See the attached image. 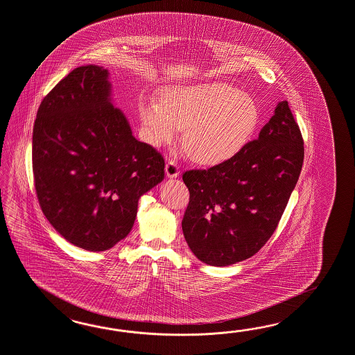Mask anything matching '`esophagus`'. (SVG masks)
I'll return each mask as SVG.
<instances>
[{"label": "esophagus", "mask_w": 355, "mask_h": 355, "mask_svg": "<svg viewBox=\"0 0 355 355\" xmlns=\"http://www.w3.org/2000/svg\"><path fill=\"white\" fill-rule=\"evenodd\" d=\"M165 174L168 178H175L180 175V166L174 160H169L165 165Z\"/></svg>", "instance_id": "1"}]
</instances>
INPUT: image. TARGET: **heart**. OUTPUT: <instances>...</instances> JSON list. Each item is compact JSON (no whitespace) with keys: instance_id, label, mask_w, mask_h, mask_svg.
I'll return each mask as SVG.
<instances>
[{"instance_id":"heart-1","label":"heart","mask_w":355,"mask_h":355,"mask_svg":"<svg viewBox=\"0 0 355 355\" xmlns=\"http://www.w3.org/2000/svg\"><path fill=\"white\" fill-rule=\"evenodd\" d=\"M147 142L172 144L183 130V146L200 165L223 164L239 155L259 124L255 100L239 88L211 82L165 89L162 103L139 105Z\"/></svg>"}]
</instances>
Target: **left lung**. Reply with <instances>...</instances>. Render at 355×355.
Here are the masks:
<instances>
[{
  "mask_svg": "<svg viewBox=\"0 0 355 355\" xmlns=\"http://www.w3.org/2000/svg\"><path fill=\"white\" fill-rule=\"evenodd\" d=\"M304 142L288 103L281 101L259 137L208 171H189L190 202L182 220L198 259L227 267L257 254L273 234L302 172Z\"/></svg>",
  "mask_w": 355,
  "mask_h": 355,
  "instance_id": "left-lung-1",
  "label": "left lung"
}]
</instances>
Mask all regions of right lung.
<instances>
[{"instance_id":"1","label":"right lung","mask_w":355,"mask_h":355,"mask_svg":"<svg viewBox=\"0 0 355 355\" xmlns=\"http://www.w3.org/2000/svg\"><path fill=\"white\" fill-rule=\"evenodd\" d=\"M37 198L70 243L105 251L125 239L139 200L164 180V159L135 139L112 98L109 71L76 68L44 97L33 128Z\"/></svg>"}]
</instances>
